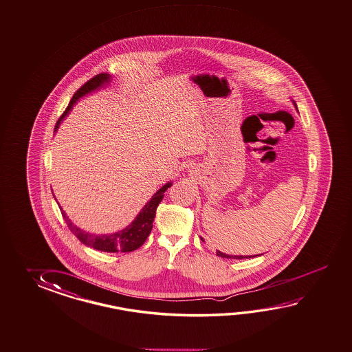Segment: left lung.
Here are the masks:
<instances>
[{"label": "left lung", "instance_id": "left-lung-1", "mask_svg": "<svg viewBox=\"0 0 352 352\" xmlns=\"http://www.w3.org/2000/svg\"><path fill=\"white\" fill-rule=\"evenodd\" d=\"M292 102H294V104H295V107H296V110H297V106H296V104H295V101H292ZM297 111H298V110H297ZM201 240H202V241H204V239H201ZM216 255L220 256V257H223V258H239V260H241V258H251V257H255V256H258V255H255V256L228 255V254H223V252H221V251H219V250H217V251H216Z\"/></svg>", "mask_w": 352, "mask_h": 352}]
</instances>
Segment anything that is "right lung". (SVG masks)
<instances>
[{
	"instance_id": "obj_1",
	"label": "right lung",
	"mask_w": 352,
	"mask_h": 352,
	"mask_svg": "<svg viewBox=\"0 0 352 352\" xmlns=\"http://www.w3.org/2000/svg\"><path fill=\"white\" fill-rule=\"evenodd\" d=\"M111 78L112 77L109 74H98L97 76L92 77L90 81H87L83 86H81V89H78L76 94L71 98L69 106L63 112V116L58 118L55 126V132H57L61 122L69 115L74 104H76L81 97L86 96L94 91L100 90L104 85H109ZM171 186H173V182L165 184L157 192L152 196L145 206L142 207V210L138 212L135 220L132 221L127 228H124V230H121L118 232H113V234H96L86 232L82 228H77L76 225L72 223V221L69 220L61 207H60V210H61V214H63V219L66 221L69 230L76 234L77 239L82 242L83 245L90 246L98 251H104V252H131V251L138 250L140 246H142L146 239L148 237L152 230V222L156 216L157 206L164 199L166 190Z\"/></svg>"
}]
</instances>
